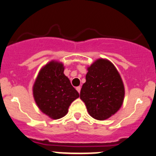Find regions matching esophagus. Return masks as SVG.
I'll use <instances>...</instances> for the list:
<instances>
[{
  "mask_svg": "<svg viewBox=\"0 0 156 156\" xmlns=\"http://www.w3.org/2000/svg\"><path fill=\"white\" fill-rule=\"evenodd\" d=\"M76 90L78 93H80V91H81V87H80V86H78V87H76Z\"/></svg>",
  "mask_w": 156,
  "mask_h": 156,
  "instance_id": "esophagus-1",
  "label": "esophagus"
}]
</instances>
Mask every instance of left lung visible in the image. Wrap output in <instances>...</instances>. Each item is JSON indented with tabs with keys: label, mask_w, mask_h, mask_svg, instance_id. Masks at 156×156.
Here are the masks:
<instances>
[{
	"label": "left lung",
	"mask_w": 156,
	"mask_h": 156,
	"mask_svg": "<svg viewBox=\"0 0 156 156\" xmlns=\"http://www.w3.org/2000/svg\"><path fill=\"white\" fill-rule=\"evenodd\" d=\"M87 71L80 98L85 103L91 117L106 120L115 114L123 103V81L115 66L108 59H97Z\"/></svg>",
	"instance_id": "left-lung-1"
}]
</instances>
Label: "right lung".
Listing matches in <instances>:
<instances>
[{
    "mask_svg": "<svg viewBox=\"0 0 156 156\" xmlns=\"http://www.w3.org/2000/svg\"><path fill=\"white\" fill-rule=\"evenodd\" d=\"M62 62L51 61L39 72L33 86V96L41 111L53 119L68 113L71 103L79 94L64 75Z\"/></svg>",
    "mask_w": 156,
    "mask_h": 156,
    "instance_id": "add662e5",
    "label": "right lung"
}]
</instances>
